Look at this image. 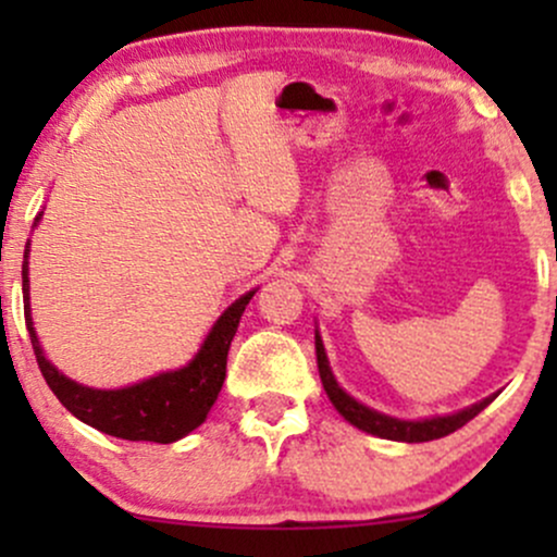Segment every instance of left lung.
Here are the masks:
<instances>
[{
    "label": "left lung",
    "mask_w": 557,
    "mask_h": 557,
    "mask_svg": "<svg viewBox=\"0 0 557 557\" xmlns=\"http://www.w3.org/2000/svg\"><path fill=\"white\" fill-rule=\"evenodd\" d=\"M314 345H317L319 376H322L324 393H327L332 406L337 408V413H341L345 421H350L354 426H359L361 432L374 434V437L395 440V443H430V440H440V437H445V434L461 430L466 421L474 419L479 411H484V408H487L490 403L497 398V393H495V395H490V398L474 403V406L463 408V411L447 413V417H432V419H419V421L387 417V413L374 411V408L363 406V403L350 398V395L345 393L341 385H337L335 374H332V369H330L327 354H324V343H322V337H319V330L314 335Z\"/></svg>",
    "instance_id": "8db88e82"
}]
</instances>
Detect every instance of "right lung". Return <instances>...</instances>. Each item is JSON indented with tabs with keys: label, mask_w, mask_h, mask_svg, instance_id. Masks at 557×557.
<instances>
[{
	"label": "right lung",
	"mask_w": 557,
	"mask_h": 557,
	"mask_svg": "<svg viewBox=\"0 0 557 557\" xmlns=\"http://www.w3.org/2000/svg\"><path fill=\"white\" fill-rule=\"evenodd\" d=\"M41 220L36 216L34 227ZM28 251L30 243H25L23 253V306H25V327H28L30 345L41 369L44 380L52 387L62 406L81 419L83 424L94 430L112 434L120 440H146V443H175L203 424L207 413L212 411L222 382H225L227 350L238 330L243 311L257 290H248L235 304H230L225 314L214 322L209 335L203 337L198 354L175 372H162L149 380L136 382L120 389H96L81 382L70 380L44 356L38 343L34 319H30V293H28Z\"/></svg>",
	"instance_id": "add662e5"
}]
</instances>
